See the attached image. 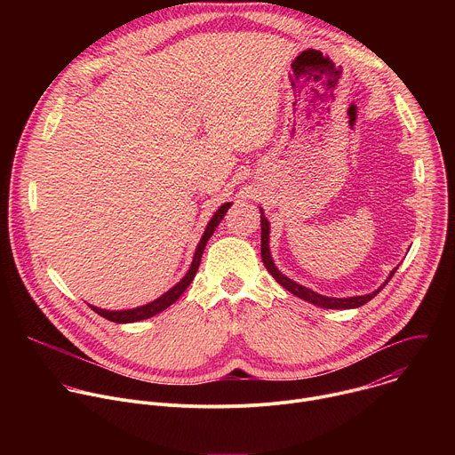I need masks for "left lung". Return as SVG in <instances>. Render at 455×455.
Instances as JSON below:
<instances>
[{
    "instance_id": "1",
    "label": "left lung",
    "mask_w": 455,
    "mask_h": 455,
    "mask_svg": "<svg viewBox=\"0 0 455 455\" xmlns=\"http://www.w3.org/2000/svg\"><path fill=\"white\" fill-rule=\"evenodd\" d=\"M259 211H261V257H263V263H265L267 270H268V272L272 274V277H274L283 288H286L290 293H293V295H297L299 299L307 300V302H311V304H315V306H318V307H326V309H353V307H360V306H363L365 302H369L371 299H374V297L383 290V286H385L388 281H391V277L395 275V272L398 270V268H395L391 274H388L387 281H385L378 290H374L372 293H367V295H355V297H342V299L320 295V293H316V291H313V290H309V288H306V286H302V284L291 281L290 277H286V275L275 267L274 259H272V251H270V221L265 218V211H263V209H259Z\"/></svg>"
}]
</instances>
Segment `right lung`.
I'll use <instances>...</instances> for the list:
<instances>
[{
	"label": "right lung",
	"mask_w": 455,
	"mask_h": 455,
	"mask_svg": "<svg viewBox=\"0 0 455 455\" xmlns=\"http://www.w3.org/2000/svg\"><path fill=\"white\" fill-rule=\"evenodd\" d=\"M232 204H223L216 212L214 216L211 218V221L207 223V228L196 246V251H194V257H192V263L187 270V274L180 279V283H176L169 291H165L164 295H160L158 299H155L153 302H148L144 306H139V307H133V309H116V311H111V309H102V307H97V306H90L95 313H99L100 316L111 320V322H116V323H129V322H139V320H144V318H151L155 315H158L160 311L167 309L171 304H174L180 295L188 288V284L192 283L194 275H196L198 268H200V263H202V255H204V250L207 246V241L211 239V235L214 234V230L218 228V225L221 223V220L225 218L227 211L230 209Z\"/></svg>",
	"instance_id": "1"
}]
</instances>
